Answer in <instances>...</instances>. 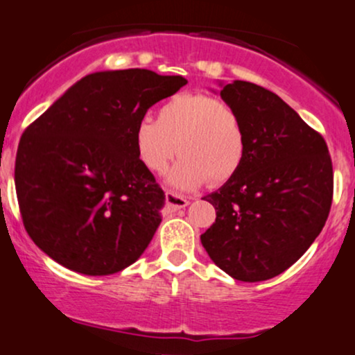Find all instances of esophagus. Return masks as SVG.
Here are the masks:
<instances>
[{"mask_svg":"<svg viewBox=\"0 0 355 355\" xmlns=\"http://www.w3.org/2000/svg\"><path fill=\"white\" fill-rule=\"evenodd\" d=\"M165 198H166V205H168L170 210H180V209H185V207L189 205V200L173 190H166Z\"/></svg>","mask_w":355,"mask_h":355,"instance_id":"esophagus-1","label":"esophagus"}]
</instances>
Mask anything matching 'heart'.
<instances>
[{
  "instance_id": "heart-1",
  "label": "heart",
  "mask_w": 355,
  "mask_h": 355,
  "mask_svg": "<svg viewBox=\"0 0 355 355\" xmlns=\"http://www.w3.org/2000/svg\"><path fill=\"white\" fill-rule=\"evenodd\" d=\"M133 141L138 160L152 172H164L177 146L180 162L170 182L182 189L229 182L247 152L245 126L237 110L205 93L173 95L158 107L155 121L137 125Z\"/></svg>"
}]
</instances>
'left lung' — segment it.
Masks as SVG:
<instances>
[{"mask_svg": "<svg viewBox=\"0 0 355 355\" xmlns=\"http://www.w3.org/2000/svg\"><path fill=\"white\" fill-rule=\"evenodd\" d=\"M242 118L247 152L234 178L207 195L217 211L202 245L234 279L277 277L324 229L334 195L327 144L282 98L250 81L220 89Z\"/></svg>", "mask_w": 355, "mask_h": 355, "instance_id": "left-lung-1", "label": "left lung"}]
</instances>
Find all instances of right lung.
Here are the masks:
<instances>
[{"instance_id": "right-lung-1", "label": "right lung", "mask_w": 355, "mask_h": 355, "mask_svg": "<svg viewBox=\"0 0 355 355\" xmlns=\"http://www.w3.org/2000/svg\"><path fill=\"white\" fill-rule=\"evenodd\" d=\"M187 80L155 71H98L24 130L15 162L28 235L73 272L110 275L140 259L165 195L135 150L137 125Z\"/></svg>"}]
</instances>
